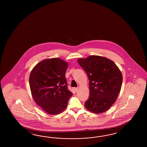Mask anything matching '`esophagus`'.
I'll return each mask as SVG.
<instances>
[{"instance_id":"34e87169","label":"esophagus","mask_w":147,"mask_h":147,"mask_svg":"<svg viewBox=\"0 0 147 147\" xmlns=\"http://www.w3.org/2000/svg\"><path fill=\"white\" fill-rule=\"evenodd\" d=\"M74 90L75 91V92H78V88H74Z\"/></svg>"}]
</instances>
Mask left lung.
<instances>
[{
  "instance_id": "8db88e82",
  "label": "left lung",
  "mask_w": 147,
  "mask_h": 147,
  "mask_svg": "<svg viewBox=\"0 0 147 147\" xmlns=\"http://www.w3.org/2000/svg\"><path fill=\"white\" fill-rule=\"evenodd\" d=\"M77 61L89 80L90 94L84 106L94 113L105 112L119 95L122 85L121 72L115 63L103 57L90 56Z\"/></svg>"
}]
</instances>
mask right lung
Wrapping results in <instances>:
<instances>
[{"label":"right lung","instance_id":"add662e5","mask_svg":"<svg viewBox=\"0 0 147 147\" xmlns=\"http://www.w3.org/2000/svg\"><path fill=\"white\" fill-rule=\"evenodd\" d=\"M68 65L57 58L44 60L30 73L29 85L32 98L42 109L50 115L63 111L72 96L65 77Z\"/></svg>","mask_w":147,"mask_h":147}]
</instances>
